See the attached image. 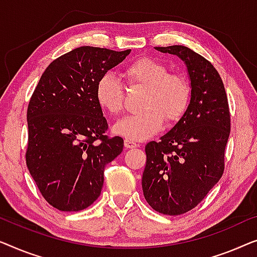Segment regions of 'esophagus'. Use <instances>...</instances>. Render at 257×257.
Returning a JSON list of instances; mask_svg holds the SVG:
<instances>
[{
    "label": "esophagus",
    "instance_id": "34e87169",
    "mask_svg": "<svg viewBox=\"0 0 257 257\" xmlns=\"http://www.w3.org/2000/svg\"><path fill=\"white\" fill-rule=\"evenodd\" d=\"M124 147L127 148V149H133V148L139 147V144H137L136 142H134V141H132V140L125 139L124 140Z\"/></svg>",
    "mask_w": 257,
    "mask_h": 257
}]
</instances>
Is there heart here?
Here are the masks:
<instances>
[{
	"instance_id": "heart-1",
	"label": "heart",
	"mask_w": 257,
	"mask_h": 257,
	"mask_svg": "<svg viewBox=\"0 0 257 257\" xmlns=\"http://www.w3.org/2000/svg\"><path fill=\"white\" fill-rule=\"evenodd\" d=\"M130 85L147 88L141 113L128 115L113 125V133L132 141H142L162 129L164 121L176 123L186 113L191 88L183 75L169 73V68L153 58H140L130 63L123 72ZM99 106L109 114H118L123 108L124 89L118 79L104 73L95 86Z\"/></svg>"
}]
</instances>
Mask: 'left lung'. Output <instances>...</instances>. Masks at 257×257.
<instances>
[{
  "instance_id": "left-lung-1",
  "label": "left lung",
  "mask_w": 257,
  "mask_h": 257,
  "mask_svg": "<svg viewBox=\"0 0 257 257\" xmlns=\"http://www.w3.org/2000/svg\"><path fill=\"white\" fill-rule=\"evenodd\" d=\"M155 49L184 61L191 99L171 130L146 146L142 189L155 211L179 215L196 207L221 178L230 132L228 101L218 71L204 57L183 45Z\"/></svg>"
}]
</instances>
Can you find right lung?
<instances>
[{"label":"right lung","mask_w":257,"mask_h":257,"mask_svg":"<svg viewBox=\"0 0 257 257\" xmlns=\"http://www.w3.org/2000/svg\"><path fill=\"white\" fill-rule=\"evenodd\" d=\"M132 50L80 46L57 58L39 79L28 107L29 172L45 200L59 211H81L100 196L104 166L123 150L107 137L95 99L101 75Z\"/></svg>","instance_id":"right-lung-1"}]
</instances>
